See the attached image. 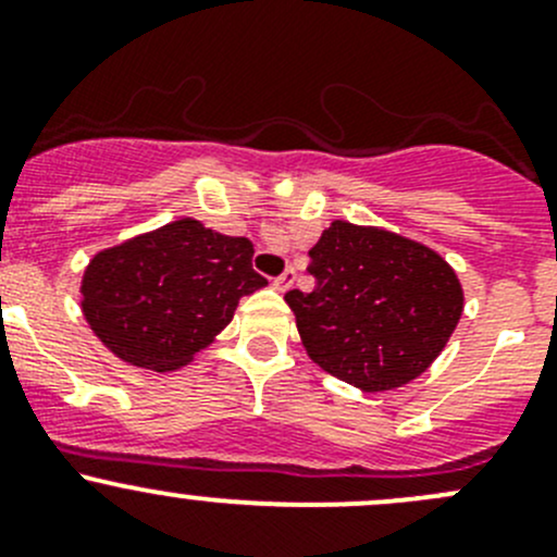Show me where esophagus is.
Instances as JSON below:
<instances>
[{"mask_svg":"<svg viewBox=\"0 0 557 557\" xmlns=\"http://www.w3.org/2000/svg\"><path fill=\"white\" fill-rule=\"evenodd\" d=\"M295 278H297V273L292 271V268H289V271H284V273H281L278 278H273V286H276L278 292H286V289H289L292 284H295Z\"/></svg>","mask_w":557,"mask_h":557,"instance_id":"esophagus-1","label":"esophagus"}]
</instances>
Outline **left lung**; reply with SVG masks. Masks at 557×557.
Wrapping results in <instances>:
<instances>
[{
  "label": "left lung",
  "mask_w": 557,
  "mask_h": 557,
  "mask_svg": "<svg viewBox=\"0 0 557 557\" xmlns=\"http://www.w3.org/2000/svg\"><path fill=\"white\" fill-rule=\"evenodd\" d=\"M308 257L313 292L284 295L302 349L362 393L422 376L463 317L458 273L420 240L335 219Z\"/></svg>",
  "instance_id": "1"
}]
</instances>
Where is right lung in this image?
Listing matches in <instances>:
<instances>
[{
    "mask_svg": "<svg viewBox=\"0 0 557 557\" xmlns=\"http://www.w3.org/2000/svg\"><path fill=\"white\" fill-rule=\"evenodd\" d=\"M251 257L249 238L184 216L97 251L81 278V311L121 362L178 371L233 322L240 297L268 284Z\"/></svg>",
    "mask_w": 557,
    "mask_h": 557,
    "instance_id": "right-lung-1",
    "label": "right lung"
}]
</instances>
